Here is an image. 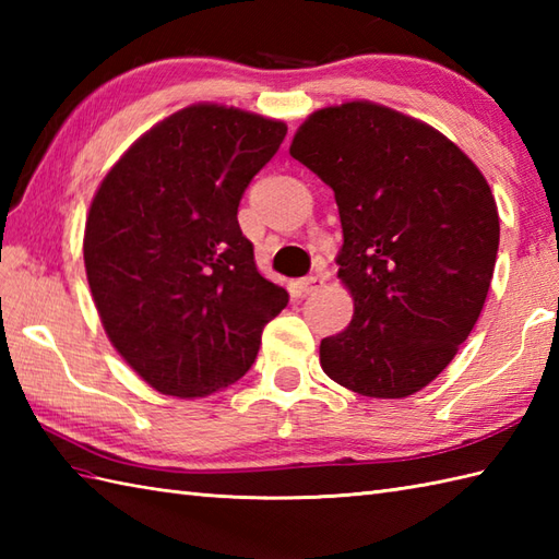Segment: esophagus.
<instances>
[{
	"label": "esophagus",
	"mask_w": 559,
	"mask_h": 559,
	"mask_svg": "<svg viewBox=\"0 0 559 559\" xmlns=\"http://www.w3.org/2000/svg\"><path fill=\"white\" fill-rule=\"evenodd\" d=\"M324 286V276H319V273H312V276H307V278H302V290L307 293V295H312V293H317L319 288Z\"/></svg>",
	"instance_id": "esophagus-1"
}]
</instances>
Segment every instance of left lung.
I'll use <instances>...</instances> for the list:
<instances>
[{
    "mask_svg": "<svg viewBox=\"0 0 559 559\" xmlns=\"http://www.w3.org/2000/svg\"><path fill=\"white\" fill-rule=\"evenodd\" d=\"M290 156L334 189L338 278L355 310L319 346L324 372L374 399L427 386L488 298L500 216L488 182L447 136L384 105L314 112Z\"/></svg>",
    "mask_w": 559,
    "mask_h": 559,
    "instance_id": "1",
    "label": "left lung"
}]
</instances>
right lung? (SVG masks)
I'll return each mask as SVG.
<instances>
[{"label": "right lung", "instance_id": "add662e5", "mask_svg": "<svg viewBox=\"0 0 559 559\" xmlns=\"http://www.w3.org/2000/svg\"><path fill=\"white\" fill-rule=\"evenodd\" d=\"M288 127L192 105L141 136L93 199L83 261L117 353L160 394L194 399L252 367L288 293L237 223L249 182Z\"/></svg>", "mask_w": 559, "mask_h": 559}]
</instances>
